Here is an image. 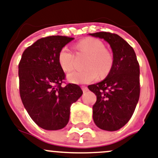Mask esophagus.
<instances>
[{"label": "esophagus", "mask_w": 158, "mask_h": 158, "mask_svg": "<svg viewBox=\"0 0 158 158\" xmlns=\"http://www.w3.org/2000/svg\"><path fill=\"white\" fill-rule=\"evenodd\" d=\"M82 91H83V93H85V92H86L88 90V87L86 86H82Z\"/></svg>", "instance_id": "34e87169"}]
</instances>
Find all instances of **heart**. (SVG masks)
Instances as JSON below:
<instances>
[{"label":"heart","mask_w":158,"mask_h":158,"mask_svg":"<svg viewBox=\"0 0 158 158\" xmlns=\"http://www.w3.org/2000/svg\"><path fill=\"white\" fill-rule=\"evenodd\" d=\"M78 54H86L83 70L73 71L68 75V80L72 83L83 84L95 80L100 75L105 77L109 75L113 66V56L109 49L105 48L102 41L94 38H86L75 45ZM58 63L64 72L73 69L75 56L73 52L64 46L58 53Z\"/></svg>","instance_id":"b5f03b06"}]
</instances>
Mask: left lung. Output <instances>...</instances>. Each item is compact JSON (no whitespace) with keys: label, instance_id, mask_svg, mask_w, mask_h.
<instances>
[{"label":"left lung","instance_id":"8db88e82","mask_svg":"<svg viewBox=\"0 0 158 158\" xmlns=\"http://www.w3.org/2000/svg\"><path fill=\"white\" fill-rule=\"evenodd\" d=\"M89 35L103 38L110 45L114 60L107 77L88 86L97 96L93 106L94 121L102 130L117 131L129 121L139 102V62L133 48L116 34L98 32Z\"/></svg>","mask_w":158,"mask_h":158}]
</instances>
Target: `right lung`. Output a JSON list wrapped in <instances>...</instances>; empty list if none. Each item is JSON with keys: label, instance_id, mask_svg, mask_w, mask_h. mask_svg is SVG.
Returning a JSON list of instances; mask_svg holds the SVG:
<instances>
[{"label": "right lung", "instance_id": "1", "mask_svg": "<svg viewBox=\"0 0 158 158\" xmlns=\"http://www.w3.org/2000/svg\"><path fill=\"white\" fill-rule=\"evenodd\" d=\"M73 39L60 35L40 38L24 50L19 61L21 100L31 119L45 130L64 127L72 104L82 94L78 85L62 86L65 74L58 63L59 51Z\"/></svg>", "mask_w": 158, "mask_h": 158}]
</instances>
